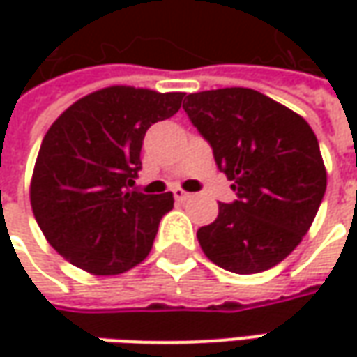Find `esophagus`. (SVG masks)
Returning <instances> with one entry per match:
<instances>
[{"instance_id": "esophagus-1", "label": "esophagus", "mask_w": 357, "mask_h": 357, "mask_svg": "<svg viewBox=\"0 0 357 357\" xmlns=\"http://www.w3.org/2000/svg\"><path fill=\"white\" fill-rule=\"evenodd\" d=\"M172 195H174V199L178 200V202H183V200L190 199V195H188L186 190H183V188H174V190H172Z\"/></svg>"}]
</instances>
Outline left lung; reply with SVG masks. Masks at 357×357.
I'll use <instances>...</instances> for the list:
<instances>
[{"mask_svg": "<svg viewBox=\"0 0 357 357\" xmlns=\"http://www.w3.org/2000/svg\"><path fill=\"white\" fill-rule=\"evenodd\" d=\"M183 109L236 192L199 228L202 252L234 274L276 266L302 242L326 192L314 130L288 107L244 87L186 95Z\"/></svg>", "mask_w": 357, "mask_h": 357, "instance_id": "1", "label": "left lung"}]
</instances>
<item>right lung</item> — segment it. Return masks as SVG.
Here are the masks:
<instances>
[{
    "instance_id": "right-lung-1",
    "label": "right lung",
    "mask_w": 357,
    "mask_h": 357,
    "mask_svg": "<svg viewBox=\"0 0 357 357\" xmlns=\"http://www.w3.org/2000/svg\"><path fill=\"white\" fill-rule=\"evenodd\" d=\"M185 93L107 87L73 103L39 149L31 208L47 242L95 276L123 274L153 248L172 192L130 190L141 171L144 132L172 117Z\"/></svg>"
}]
</instances>
